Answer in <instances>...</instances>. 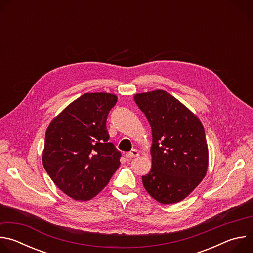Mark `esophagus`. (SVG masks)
I'll list each match as a JSON object with an SVG mask.
<instances>
[{
	"mask_svg": "<svg viewBox=\"0 0 253 253\" xmlns=\"http://www.w3.org/2000/svg\"><path fill=\"white\" fill-rule=\"evenodd\" d=\"M139 155V152H138V150H136V149H132L130 152H127L126 153V157L127 158H134V157H137Z\"/></svg>",
	"mask_w": 253,
	"mask_h": 253,
	"instance_id": "34e87169",
	"label": "esophagus"
}]
</instances>
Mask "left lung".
Listing matches in <instances>:
<instances>
[{
	"instance_id": "8db88e82",
	"label": "left lung",
	"mask_w": 253,
	"mask_h": 253,
	"mask_svg": "<svg viewBox=\"0 0 253 253\" xmlns=\"http://www.w3.org/2000/svg\"><path fill=\"white\" fill-rule=\"evenodd\" d=\"M134 101L152 131V167L142 176L146 191L162 204L186 198L202 181L208 147L199 118L163 90L139 93Z\"/></svg>"
}]
</instances>
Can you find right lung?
I'll return each instance as SVG.
<instances>
[{"mask_svg": "<svg viewBox=\"0 0 253 253\" xmlns=\"http://www.w3.org/2000/svg\"><path fill=\"white\" fill-rule=\"evenodd\" d=\"M117 96L86 93L49 124L42 161L53 182L68 196L86 201L96 196L120 166L121 153L108 142L107 116Z\"/></svg>", "mask_w": 253, "mask_h": 253, "instance_id": "right-lung-1", "label": "right lung"}]
</instances>
